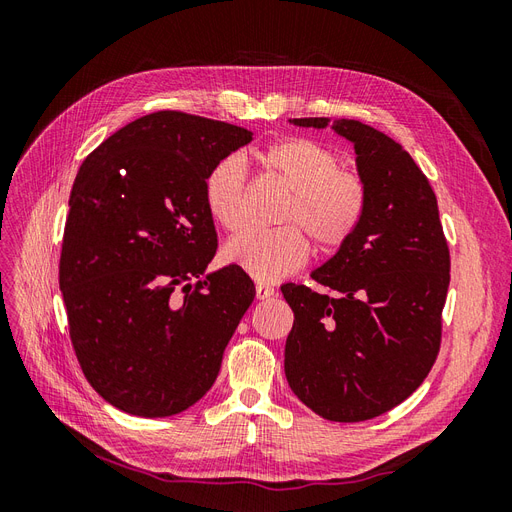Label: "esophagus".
Returning <instances> with one entry per match:
<instances>
[{
	"label": "esophagus",
	"instance_id": "1",
	"mask_svg": "<svg viewBox=\"0 0 512 512\" xmlns=\"http://www.w3.org/2000/svg\"><path fill=\"white\" fill-rule=\"evenodd\" d=\"M273 294H275V290H273L269 284H258V286H256V299H260V301L271 299Z\"/></svg>",
	"mask_w": 512,
	"mask_h": 512
}]
</instances>
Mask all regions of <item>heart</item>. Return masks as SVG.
Wrapping results in <instances>:
<instances>
[{"label": "heart", "mask_w": 512, "mask_h": 512, "mask_svg": "<svg viewBox=\"0 0 512 512\" xmlns=\"http://www.w3.org/2000/svg\"><path fill=\"white\" fill-rule=\"evenodd\" d=\"M258 162L290 190L273 230H250L224 247V258L258 282H277L301 269L312 237L331 254L356 235L367 211V183L342 168L339 153L316 138L292 136L260 149ZM205 209L215 224L237 232L245 224L247 173L239 156L215 162L203 181Z\"/></svg>", "instance_id": "1"}]
</instances>
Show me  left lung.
<instances>
[{
    "label": "left lung",
    "instance_id": "8db88e82",
    "mask_svg": "<svg viewBox=\"0 0 512 512\" xmlns=\"http://www.w3.org/2000/svg\"><path fill=\"white\" fill-rule=\"evenodd\" d=\"M327 128V117L292 119ZM367 183L356 235L312 273L320 294L284 284L294 312L284 369L292 393L327 421L359 423L393 410L438 359L451 252L438 200L410 153L361 121H335Z\"/></svg>",
    "mask_w": 512,
    "mask_h": 512
}]
</instances>
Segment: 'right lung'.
<instances>
[{"mask_svg":"<svg viewBox=\"0 0 512 512\" xmlns=\"http://www.w3.org/2000/svg\"><path fill=\"white\" fill-rule=\"evenodd\" d=\"M252 141L232 123L158 111L128 123L76 173L59 258L72 348L108 404L147 418L194 406L254 301L218 250L209 168Z\"/></svg>","mask_w":512,"mask_h":512,"instance_id":"add662e5","label":"right lung"}]
</instances>
